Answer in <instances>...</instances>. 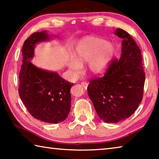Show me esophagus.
<instances>
[{
	"instance_id": "obj_1",
	"label": "esophagus",
	"mask_w": 159,
	"mask_h": 159,
	"mask_svg": "<svg viewBox=\"0 0 159 159\" xmlns=\"http://www.w3.org/2000/svg\"><path fill=\"white\" fill-rule=\"evenodd\" d=\"M81 85H83V87L85 88V89H87L88 86V83L87 82H82L81 83Z\"/></svg>"
}]
</instances>
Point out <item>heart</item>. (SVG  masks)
Listing matches in <instances>:
<instances>
[{
    "mask_svg": "<svg viewBox=\"0 0 159 159\" xmlns=\"http://www.w3.org/2000/svg\"><path fill=\"white\" fill-rule=\"evenodd\" d=\"M116 55L114 44L100 38L88 36L77 44L74 52L75 60L67 62L74 75L82 72V66L88 64V71L94 76H101L107 73Z\"/></svg>",
    "mask_w": 159,
    "mask_h": 159,
    "instance_id": "b5f03b06",
    "label": "heart"
}]
</instances>
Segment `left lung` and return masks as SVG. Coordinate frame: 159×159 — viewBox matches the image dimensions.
<instances>
[{
  "label": "left lung",
  "mask_w": 159,
  "mask_h": 159,
  "mask_svg": "<svg viewBox=\"0 0 159 159\" xmlns=\"http://www.w3.org/2000/svg\"><path fill=\"white\" fill-rule=\"evenodd\" d=\"M122 41L121 55L102 78L93 79L88 94L100 119L116 123L130 117L142 99L145 81L140 49L128 32L117 29Z\"/></svg>",
  "instance_id": "8db88e82"
}]
</instances>
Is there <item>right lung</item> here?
<instances>
[{"instance_id":"1","label":"right lung","mask_w":159,"mask_h":159,"mask_svg":"<svg viewBox=\"0 0 159 159\" xmlns=\"http://www.w3.org/2000/svg\"><path fill=\"white\" fill-rule=\"evenodd\" d=\"M56 37L47 31L36 32L24 43L22 65L20 72L19 95L34 118L50 123L64 121L71 110V83L57 72L34 65L36 45Z\"/></svg>"}]
</instances>
